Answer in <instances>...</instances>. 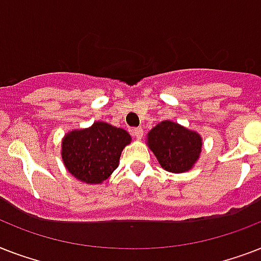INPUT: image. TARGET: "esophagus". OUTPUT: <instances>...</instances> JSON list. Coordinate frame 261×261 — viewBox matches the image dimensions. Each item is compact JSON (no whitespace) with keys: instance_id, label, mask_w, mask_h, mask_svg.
Here are the masks:
<instances>
[{"instance_id":"esophagus-1","label":"esophagus","mask_w":261,"mask_h":261,"mask_svg":"<svg viewBox=\"0 0 261 261\" xmlns=\"http://www.w3.org/2000/svg\"><path fill=\"white\" fill-rule=\"evenodd\" d=\"M133 135H134L135 138L138 139V141H141L143 137V130L141 128V127H138V128H134V130H133Z\"/></svg>"}]
</instances>
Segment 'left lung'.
<instances>
[{
	"label": "left lung",
	"mask_w": 261,
	"mask_h": 261,
	"mask_svg": "<svg viewBox=\"0 0 261 261\" xmlns=\"http://www.w3.org/2000/svg\"><path fill=\"white\" fill-rule=\"evenodd\" d=\"M146 145L165 171L184 173L198 163L203 139L196 131L164 120L147 133Z\"/></svg>",
	"instance_id": "obj_1"
}]
</instances>
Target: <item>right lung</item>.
<instances>
[{
	"mask_svg": "<svg viewBox=\"0 0 261 261\" xmlns=\"http://www.w3.org/2000/svg\"><path fill=\"white\" fill-rule=\"evenodd\" d=\"M131 135L120 127L94 122L90 127L71 130L62 138V161L71 176L87 184H101L118 168L123 149Z\"/></svg>",
	"mask_w": 261,
	"mask_h": 261,
	"instance_id": "obj_1",
	"label": "right lung"
}]
</instances>
